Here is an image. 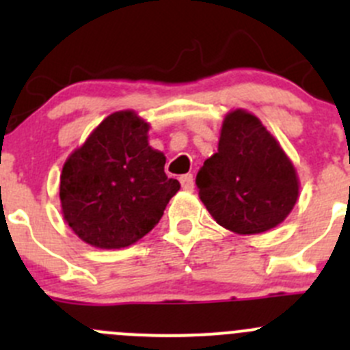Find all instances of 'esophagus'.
<instances>
[{
  "instance_id": "esophagus-1",
  "label": "esophagus",
  "mask_w": 350,
  "mask_h": 350,
  "mask_svg": "<svg viewBox=\"0 0 350 350\" xmlns=\"http://www.w3.org/2000/svg\"><path fill=\"white\" fill-rule=\"evenodd\" d=\"M179 181H181V186L185 189H188V191H191L193 188H195V179H193V174H185L179 178Z\"/></svg>"
}]
</instances>
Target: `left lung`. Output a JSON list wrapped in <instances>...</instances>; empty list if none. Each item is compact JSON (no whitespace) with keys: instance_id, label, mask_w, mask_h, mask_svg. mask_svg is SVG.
Listing matches in <instances>:
<instances>
[{"instance_id":"1","label":"left lung","mask_w":350,"mask_h":350,"mask_svg":"<svg viewBox=\"0 0 350 350\" xmlns=\"http://www.w3.org/2000/svg\"><path fill=\"white\" fill-rule=\"evenodd\" d=\"M210 215L237 234L265 232L296 205V169L256 116L232 111L222 124L219 150L196 174Z\"/></svg>"}]
</instances>
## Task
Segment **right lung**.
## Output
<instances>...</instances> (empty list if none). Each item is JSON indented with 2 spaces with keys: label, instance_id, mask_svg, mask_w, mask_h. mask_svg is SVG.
Returning a JSON list of instances; mask_svg holds the SVG:
<instances>
[{
  "label": "right lung",
  "instance_id": "1",
  "mask_svg": "<svg viewBox=\"0 0 350 350\" xmlns=\"http://www.w3.org/2000/svg\"><path fill=\"white\" fill-rule=\"evenodd\" d=\"M147 131L131 111L114 113L64 162L63 215L85 243L104 250L137 243L181 188L165 176L164 154L148 145Z\"/></svg>",
  "mask_w": 350,
  "mask_h": 350
}]
</instances>
